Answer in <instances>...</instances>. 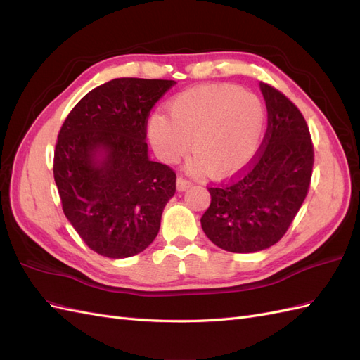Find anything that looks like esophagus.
<instances>
[{"instance_id": "obj_1", "label": "esophagus", "mask_w": 360, "mask_h": 360, "mask_svg": "<svg viewBox=\"0 0 360 360\" xmlns=\"http://www.w3.org/2000/svg\"><path fill=\"white\" fill-rule=\"evenodd\" d=\"M191 186V181L188 179H184L183 176L177 177V189L179 191H186Z\"/></svg>"}]
</instances>
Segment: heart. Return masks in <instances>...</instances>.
I'll return each mask as SVG.
<instances>
[{"label": "heart", "mask_w": 360, "mask_h": 360, "mask_svg": "<svg viewBox=\"0 0 360 360\" xmlns=\"http://www.w3.org/2000/svg\"><path fill=\"white\" fill-rule=\"evenodd\" d=\"M168 115L148 120V138L156 155L176 163L191 148V168L230 177L246 168L264 136L267 112L259 97L234 85H201L172 97Z\"/></svg>", "instance_id": "obj_1"}]
</instances>
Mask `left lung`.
<instances>
[{
	"label": "left lung",
	"mask_w": 360,
	"mask_h": 360,
	"mask_svg": "<svg viewBox=\"0 0 360 360\" xmlns=\"http://www.w3.org/2000/svg\"><path fill=\"white\" fill-rule=\"evenodd\" d=\"M267 106V130L258 153L231 179L209 186L210 205L201 226L228 252H257L285 236L307 198L314 146L299 108L266 82H259Z\"/></svg>",
	"instance_id": "left-lung-1"
}]
</instances>
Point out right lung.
<instances>
[{
  "instance_id": "1",
  "label": "right lung",
  "mask_w": 360,
  "mask_h": 360,
  "mask_svg": "<svg viewBox=\"0 0 360 360\" xmlns=\"http://www.w3.org/2000/svg\"><path fill=\"white\" fill-rule=\"evenodd\" d=\"M171 79L117 78L73 106L58 132L53 179L63 212L94 252L136 255L155 240L176 171L147 155L151 108ZM103 150L105 158L97 160Z\"/></svg>"
}]
</instances>
